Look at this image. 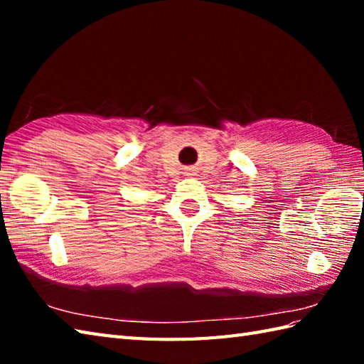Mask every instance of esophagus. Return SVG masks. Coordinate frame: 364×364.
I'll return each instance as SVG.
<instances>
[{
  "label": "esophagus",
  "mask_w": 364,
  "mask_h": 364,
  "mask_svg": "<svg viewBox=\"0 0 364 364\" xmlns=\"http://www.w3.org/2000/svg\"><path fill=\"white\" fill-rule=\"evenodd\" d=\"M184 175L186 176H192V175H196V172H194V168H188L186 172H184Z\"/></svg>",
  "instance_id": "1"
}]
</instances>
